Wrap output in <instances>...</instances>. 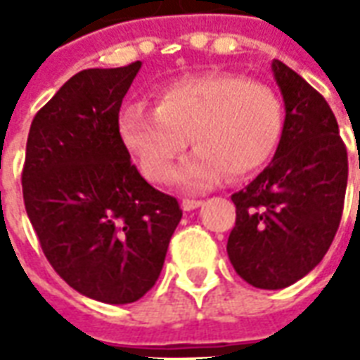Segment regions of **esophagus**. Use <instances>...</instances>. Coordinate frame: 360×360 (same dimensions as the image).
<instances>
[{
	"label": "esophagus",
	"instance_id": "esophagus-1",
	"mask_svg": "<svg viewBox=\"0 0 360 360\" xmlns=\"http://www.w3.org/2000/svg\"><path fill=\"white\" fill-rule=\"evenodd\" d=\"M202 204V200H195V198H185L181 206H183V210L185 212H191V210H196L198 206Z\"/></svg>",
	"mask_w": 360,
	"mask_h": 360
}]
</instances>
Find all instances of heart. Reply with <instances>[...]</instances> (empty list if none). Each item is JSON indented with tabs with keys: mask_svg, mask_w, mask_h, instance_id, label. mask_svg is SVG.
<instances>
[{
	"mask_svg": "<svg viewBox=\"0 0 360 360\" xmlns=\"http://www.w3.org/2000/svg\"><path fill=\"white\" fill-rule=\"evenodd\" d=\"M283 134V105L264 82L235 73H204L158 90L156 108L136 102L119 115V136L156 183L173 175L191 144L196 150L177 172L183 187L200 191L258 172Z\"/></svg>",
	"mask_w": 360,
	"mask_h": 360,
	"instance_id": "heart-1",
	"label": "heart"
}]
</instances>
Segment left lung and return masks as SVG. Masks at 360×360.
I'll use <instances>...</instances> for the list:
<instances>
[{
	"instance_id": "left-lung-1",
	"label": "left lung",
	"mask_w": 360,
	"mask_h": 360,
	"mask_svg": "<svg viewBox=\"0 0 360 360\" xmlns=\"http://www.w3.org/2000/svg\"><path fill=\"white\" fill-rule=\"evenodd\" d=\"M271 71L285 103L283 134L270 165L231 196L227 239L235 271L258 289H283L320 264L340 227L349 172L324 96L278 59Z\"/></svg>"
}]
</instances>
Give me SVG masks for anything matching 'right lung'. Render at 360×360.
<instances>
[{
  "label": "right lung",
  "mask_w": 360,
  "mask_h": 360,
  "mask_svg": "<svg viewBox=\"0 0 360 360\" xmlns=\"http://www.w3.org/2000/svg\"><path fill=\"white\" fill-rule=\"evenodd\" d=\"M84 69L32 119L22 198L44 255L75 291L127 304L156 283L183 212L148 185L119 136L141 69Z\"/></svg>",
  "instance_id": "right-lung-1"
}]
</instances>
